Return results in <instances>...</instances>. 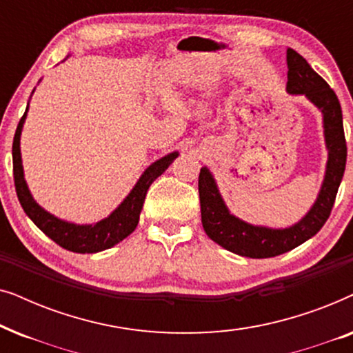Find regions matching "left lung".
<instances>
[{
  "instance_id": "1",
  "label": "left lung",
  "mask_w": 353,
  "mask_h": 353,
  "mask_svg": "<svg viewBox=\"0 0 353 353\" xmlns=\"http://www.w3.org/2000/svg\"><path fill=\"white\" fill-rule=\"evenodd\" d=\"M286 61L288 93L303 94L323 114V130L327 149L325 178L316 201L297 223L288 228H268L248 223L231 214L220 194L214 175L209 168L202 167L199 173L202 226L212 241L241 257H276L315 236L331 214L337 190L344 176L347 146L339 99L330 85L292 48H288Z\"/></svg>"
}]
</instances>
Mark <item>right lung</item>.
Listing matches in <instances>:
<instances>
[{
    "instance_id": "right-lung-1",
    "label": "right lung",
    "mask_w": 353,
    "mask_h": 353,
    "mask_svg": "<svg viewBox=\"0 0 353 353\" xmlns=\"http://www.w3.org/2000/svg\"><path fill=\"white\" fill-rule=\"evenodd\" d=\"M35 91V90H33ZM32 91V93H33ZM28 105L26 114L22 115L21 122L17 125L16 134H14L12 143V165H14V183H16V192L21 202L22 209L28 215L33 223L45 233L48 238H51L56 244L64 248L70 252L77 254H94L101 250L114 248L120 241H123L137 228L141 214L144 199L149 186L152 185L157 176H161L167 170L168 165L178 157V151L167 154L151 163L133 190L128 192V196L120 202L115 210L110 212V215L105 219L96 221L91 225H77L72 221L57 219L50 212L43 209L38 202L33 199L30 190H28L26 178H23L22 156H21V134L23 128V122L27 119Z\"/></svg>"
}]
</instances>
